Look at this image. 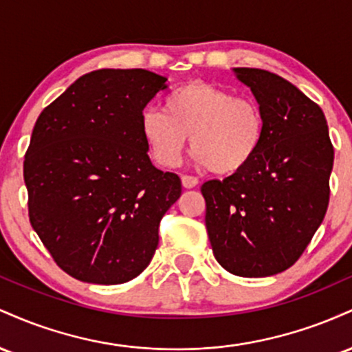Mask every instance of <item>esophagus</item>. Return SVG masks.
<instances>
[{"label": "esophagus", "instance_id": "esophagus-1", "mask_svg": "<svg viewBox=\"0 0 352 352\" xmlns=\"http://www.w3.org/2000/svg\"><path fill=\"white\" fill-rule=\"evenodd\" d=\"M182 185H184L185 188H193L199 185V179L193 175H182Z\"/></svg>", "mask_w": 352, "mask_h": 352}]
</instances>
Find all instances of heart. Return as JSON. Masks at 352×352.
I'll return each instance as SVG.
<instances>
[{"mask_svg":"<svg viewBox=\"0 0 352 352\" xmlns=\"http://www.w3.org/2000/svg\"><path fill=\"white\" fill-rule=\"evenodd\" d=\"M162 110L147 107L140 132L160 167H175L190 137L197 160L218 175L243 172L256 159L266 137L261 104L227 87L190 80L164 99Z\"/></svg>","mask_w":352,"mask_h":352,"instance_id":"1","label":"heart"}]
</instances>
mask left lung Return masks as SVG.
<instances>
[{"label":"left lung","instance_id":"left-lung-1","mask_svg":"<svg viewBox=\"0 0 352 352\" xmlns=\"http://www.w3.org/2000/svg\"><path fill=\"white\" fill-rule=\"evenodd\" d=\"M261 104L266 137L243 172L201 185L217 261L236 276H272L300 260L329 204L334 147L321 107L283 79L238 67Z\"/></svg>","mask_w":352,"mask_h":352}]
</instances>
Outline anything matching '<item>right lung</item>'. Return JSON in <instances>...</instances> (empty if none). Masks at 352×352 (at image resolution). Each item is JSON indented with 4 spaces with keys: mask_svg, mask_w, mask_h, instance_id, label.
Segmentation results:
<instances>
[{
    "mask_svg": "<svg viewBox=\"0 0 352 352\" xmlns=\"http://www.w3.org/2000/svg\"><path fill=\"white\" fill-rule=\"evenodd\" d=\"M167 79L145 69L84 74L39 114L24 155L31 227L72 278L131 281L151 263L182 193L155 168L140 116Z\"/></svg>",
    "mask_w": 352,
    "mask_h": 352,
    "instance_id": "obj_1",
    "label": "right lung"
}]
</instances>
